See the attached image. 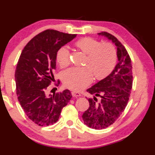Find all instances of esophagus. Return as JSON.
Returning <instances> with one entry per match:
<instances>
[{
    "mask_svg": "<svg viewBox=\"0 0 155 155\" xmlns=\"http://www.w3.org/2000/svg\"><path fill=\"white\" fill-rule=\"evenodd\" d=\"M71 94H72V95L74 97H79L81 96V93H78V92H75V91H73V92H71Z\"/></svg>",
    "mask_w": 155,
    "mask_h": 155,
    "instance_id": "1",
    "label": "esophagus"
}]
</instances>
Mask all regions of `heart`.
<instances>
[{
	"mask_svg": "<svg viewBox=\"0 0 155 155\" xmlns=\"http://www.w3.org/2000/svg\"><path fill=\"white\" fill-rule=\"evenodd\" d=\"M76 47L87 55L84 67H72L62 76L63 84L73 91H81L91 82L93 75L96 79L108 76L117 64L116 49L112 43H101L90 37L83 38L75 43ZM56 60L61 67L70 64L68 48L62 46L56 53Z\"/></svg>",
	"mask_w": 155,
	"mask_h": 155,
	"instance_id": "1",
	"label": "heart"
}]
</instances>
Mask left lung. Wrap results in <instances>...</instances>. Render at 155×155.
<instances>
[{
  "label": "left lung",
  "mask_w": 155,
  "mask_h": 155,
  "mask_svg": "<svg viewBox=\"0 0 155 155\" xmlns=\"http://www.w3.org/2000/svg\"><path fill=\"white\" fill-rule=\"evenodd\" d=\"M117 47L119 62L110 75L100 81L87 92L94 95L88 98L89 107L82 115L84 124L94 129H102L113 124L127 105L133 84L131 60L125 47L113 35L102 31ZM96 97H100L99 101Z\"/></svg>",
  "instance_id": "8db88e82"
}]
</instances>
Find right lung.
Listing matches in <instances>:
<instances>
[{
	"label": "right lung",
	"mask_w": 155,
	"mask_h": 155,
	"mask_svg": "<svg viewBox=\"0 0 155 155\" xmlns=\"http://www.w3.org/2000/svg\"><path fill=\"white\" fill-rule=\"evenodd\" d=\"M76 36L47 29L34 37L19 57L15 75L17 98L27 116L38 126L58 121L72 97L69 90L48 95L47 90L54 78L57 51Z\"/></svg>",
	"instance_id": "1"
}]
</instances>
